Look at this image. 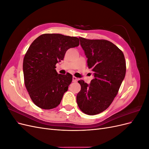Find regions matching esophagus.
Instances as JSON below:
<instances>
[{"label": "esophagus", "mask_w": 149, "mask_h": 149, "mask_svg": "<svg viewBox=\"0 0 149 149\" xmlns=\"http://www.w3.org/2000/svg\"><path fill=\"white\" fill-rule=\"evenodd\" d=\"M77 80H78L77 78L75 77V76H73V82H76L77 81Z\"/></svg>", "instance_id": "esophagus-1"}]
</instances>
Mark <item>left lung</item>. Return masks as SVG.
<instances>
[{
	"mask_svg": "<svg viewBox=\"0 0 149 149\" xmlns=\"http://www.w3.org/2000/svg\"><path fill=\"white\" fill-rule=\"evenodd\" d=\"M79 38L94 78L89 85L78 81L81 91L76 101L84 113L96 115L105 111L118 94L125 75V60L123 52L109 41Z\"/></svg>",
	"mask_w": 149,
	"mask_h": 149,
	"instance_id": "obj_1",
	"label": "left lung"
}]
</instances>
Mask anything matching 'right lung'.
Returning <instances> with one entry per match:
<instances>
[{"label": "right lung", "instance_id": "1", "mask_svg": "<svg viewBox=\"0 0 149 149\" xmlns=\"http://www.w3.org/2000/svg\"><path fill=\"white\" fill-rule=\"evenodd\" d=\"M79 38L59 33H45L36 38L23 62L24 83L31 100L43 109L57 107L68 91L73 76L58 74L56 64L70 48L79 46Z\"/></svg>", "mask_w": 149, "mask_h": 149}]
</instances>
